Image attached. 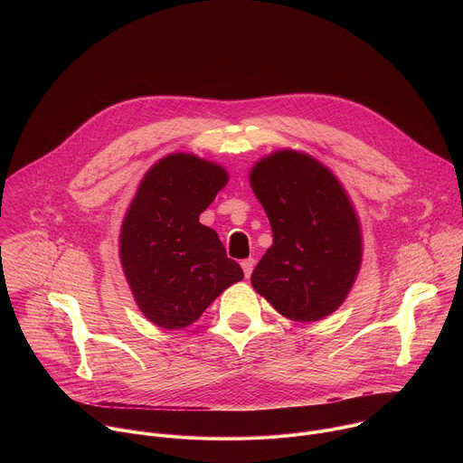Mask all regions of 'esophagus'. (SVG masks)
<instances>
[{
    "label": "esophagus",
    "mask_w": 463,
    "mask_h": 463,
    "mask_svg": "<svg viewBox=\"0 0 463 463\" xmlns=\"http://www.w3.org/2000/svg\"><path fill=\"white\" fill-rule=\"evenodd\" d=\"M241 269H243L245 277L249 279L250 273H252V269H254V258H245V260H241Z\"/></svg>",
    "instance_id": "1"
}]
</instances>
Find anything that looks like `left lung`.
<instances>
[{"mask_svg":"<svg viewBox=\"0 0 463 463\" xmlns=\"http://www.w3.org/2000/svg\"><path fill=\"white\" fill-rule=\"evenodd\" d=\"M249 181L273 229V245L250 275L252 288L291 320L315 322L334 313L363 260L359 220L343 184L297 150L260 159Z\"/></svg>","mask_w":463,"mask_h":463,"instance_id":"obj_1","label":"left lung"}]
</instances>
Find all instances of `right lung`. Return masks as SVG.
<instances>
[{"label":"right lung","mask_w":463,"mask_h":463,"mask_svg":"<svg viewBox=\"0 0 463 463\" xmlns=\"http://www.w3.org/2000/svg\"><path fill=\"white\" fill-rule=\"evenodd\" d=\"M227 170L192 154H170L143 177L120 229V263L145 317L159 327L195 322L243 279L200 214L227 184Z\"/></svg>","instance_id":"1"}]
</instances>
